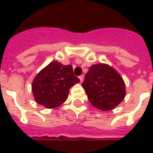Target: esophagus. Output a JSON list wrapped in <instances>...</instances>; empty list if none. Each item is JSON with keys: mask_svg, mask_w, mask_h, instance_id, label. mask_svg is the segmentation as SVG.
<instances>
[{"mask_svg": "<svg viewBox=\"0 0 153 153\" xmlns=\"http://www.w3.org/2000/svg\"><path fill=\"white\" fill-rule=\"evenodd\" d=\"M83 79H84V76H83V74H82V75H80L79 79H80V82H81V83H82V82L83 81Z\"/></svg>", "mask_w": 153, "mask_h": 153, "instance_id": "esophagus-1", "label": "esophagus"}]
</instances>
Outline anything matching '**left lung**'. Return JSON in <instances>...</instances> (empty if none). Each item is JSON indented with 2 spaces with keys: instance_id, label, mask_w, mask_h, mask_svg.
<instances>
[{
  "instance_id": "obj_1",
  "label": "left lung",
  "mask_w": 153,
  "mask_h": 153,
  "mask_svg": "<svg viewBox=\"0 0 153 153\" xmlns=\"http://www.w3.org/2000/svg\"><path fill=\"white\" fill-rule=\"evenodd\" d=\"M93 106L102 111H111L125 97V84L120 74L106 64L90 67L82 84Z\"/></svg>"
}]
</instances>
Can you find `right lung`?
<instances>
[{"label": "right lung", "mask_w": 153, "mask_h": 153, "mask_svg": "<svg viewBox=\"0 0 153 153\" xmlns=\"http://www.w3.org/2000/svg\"><path fill=\"white\" fill-rule=\"evenodd\" d=\"M79 82V79L74 75L70 65L52 61L36 75L32 91L37 103L51 109L63 104L68 98L70 88Z\"/></svg>", "instance_id": "1"}]
</instances>
